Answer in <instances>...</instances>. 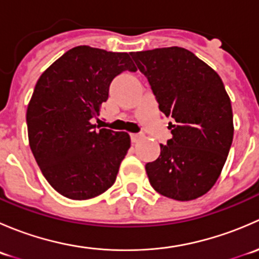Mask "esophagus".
<instances>
[{"mask_svg": "<svg viewBox=\"0 0 259 259\" xmlns=\"http://www.w3.org/2000/svg\"><path fill=\"white\" fill-rule=\"evenodd\" d=\"M130 137H132L133 143H137V142H139L140 139H143V138H144V134H142V133H134V134H132Z\"/></svg>", "mask_w": 259, "mask_h": 259, "instance_id": "1", "label": "esophagus"}]
</instances>
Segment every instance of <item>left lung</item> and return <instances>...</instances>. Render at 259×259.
<instances>
[{"label":"left lung","mask_w":259,"mask_h":259,"mask_svg":"<svg viewBox=\"0 0 259 259\" xmlns=\"http://www.w3.org/2000/svg\"><path fill=\"white\" fill-rule=\"evenodd\" d=\"M166 116L171 138L145 165L151 187L176 200L197 199L222 173L233 140L231 99L219 75L189 50L132 52Z\"/></svg>","instance_id":"left-lung-1"}]
</instances>
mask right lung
I'll use <instances>...</instances> for the list:
<instances>
[{
	"instance_id": "1",
	"label": "right lung",
	"mask_w": 259,
	"mask_h": 259,
	"mask_svg": "<svg viewBox=\"0 0 259 259\" xmlns=\"http://www.w3.org/2000/svg\"><path fill=\"white\" fill-rule=\"evenodd\" d=\"M125 70L137 71L127 52L83 45L65 52L36 82L26 113L28 143L50 185L69 199L108 190L129 150L127 133L91 122Z\"/></svg>"
}]
</instances>
